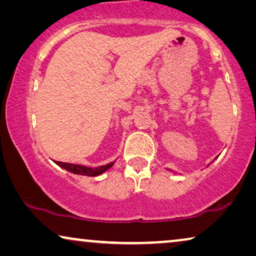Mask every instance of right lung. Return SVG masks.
I'll return each mask as SVG.
<instances>
[{
    "mask_svg": "<svg viewBox=\"0 0 256 256\" xmlns=\"http://www.w3.org/2000/svg\"><path fill=\"white\" fill-rule=\"evenodd\" d=\"M115 162V160H114ZM114 162H110L106 164V166H96V168H90L86 166H80V164H72V163H64V162H57L56 160V164L59 166L62 169L70 171V172L76 174H82V176H99V174H104V171H107L108 169H110L112 166H114Z\"/></svg>",
    "mask_w": 256,
    "mask_h": 256,
    "instance_id": "add662e5",
    "label": "right lung"
}]
</instances>
